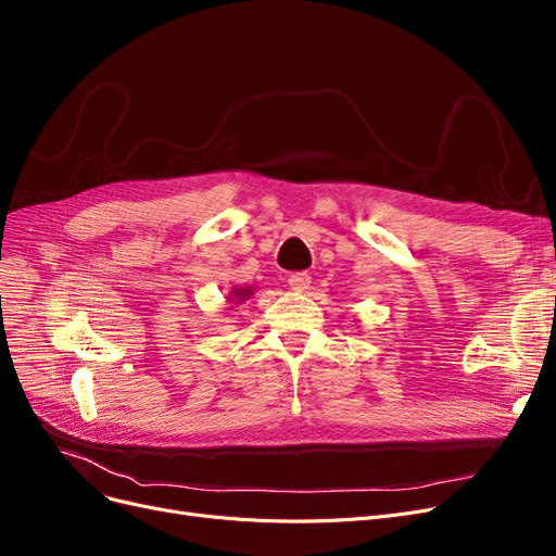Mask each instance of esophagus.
I'll return each mask as SVG.
<instances>
[{"instance_id":"esophagus-1","label":"esophagus","mask_w":556,"mask_h":556,"mask_svg":"<svg viewBox=\"0 0 556 556\" xmlns=\"http://www.w3.org/2000/svg\"><path fill=\"white\" fill-rule=\"evenodd\" d=\"M288 286H291L293 291H298V293H304L306 288L311 286V275H306V273H293L291 277H288Z\"/></svg>"}]
</instances>
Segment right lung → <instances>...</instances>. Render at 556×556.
<instances>
[{"label":"right lung","instance_id":"right-lung-1","mask_svg":"<svg viewBox=\"0 0 556 556\" xmlns=\"http://www.w3.org/2000/svg\"><path fill=\"white\" fill-rule=\"evenodd\" d=\"M250 295H252L250 288H243V291H240V293L236 291V298H238V302H243V300H245V298H250Z\"/></svg>","mask_w":556,"mask_h":556}]
</instances>
